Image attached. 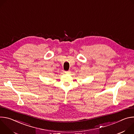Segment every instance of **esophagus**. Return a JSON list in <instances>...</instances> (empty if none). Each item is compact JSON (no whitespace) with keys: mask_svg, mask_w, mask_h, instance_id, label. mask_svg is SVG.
Masks as SVG:
<instances>
[{"mask_svg":"<svg viewBox=\"0 0 134 134\" xmlns=\"http://www.w3.org/2000/svg\"><path fill=\"white\" fill-rule=\"evenodd\" d=\"M70 72V71H65V73L66 74H69Z\"/></svg>","mask_w":134,"mask_h":134,"instance_id":"1","label":"esophagus"}]
</instances>
